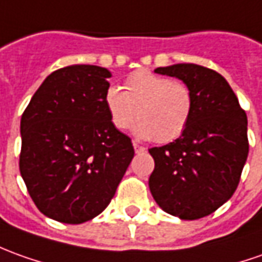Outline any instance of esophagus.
Masks as SVG:
<instances>
[{
    "instance_id": "esophagus-1",
    "label": "esophagus",
    "mask_w": 262,
    "mask_h": 262,
    "mask_svg": "<svg viewBox=\"0 0 262 262\" xmlns=\"http://www.w3.org/2000/svg\"><path fill=\"white\" fill-rule=\"evenodd\" d=\"M133 147H135V152H136V154H140V152H145L146 150L145 146L139 145V143H136V142H133Z\"/></svg>"
}]
</instances>
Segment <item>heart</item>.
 I'll return each instance as SVG.
<instances>
[{"label": "heart", "mask_w": 262, "mask_h": 262, "mask_svg": "<svg viewBox=\"0 0 262 262\" xmlns=\"http://www.w3.org/2000/svg\"><path fill=\"white\" fill-rule=\"evenodd\" d=\"M104 101L117 129H127L138 116L140 122L135 129L138 136L152 138L158 143L179 138L193 108V96L188 84L149 70L132 73L124 81V90L108 87Z\"/></svg>", "instance_id": "1"}]
</instances>
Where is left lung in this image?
Segmentation results:
<instances>
[{"label":"left lung","instance_id":"1","mask_svg":"<svg viewBox=\"0 0 262 262\" xmlns=\"http://www.w3.org/2000/svg\"><path fill=\"white\" fill-rule=\"evenodd\" d=\"M188 84L193 108L186 129L168 145L150 147L149 188L165 212L199 220L228 201L248 156L247 115L220 73L198 64L158 67Z\"/></svg>","mask_w":262,"mask_h":262}]
</instances>
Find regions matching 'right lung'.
<instances>
[{
    "label": "right lung",
    "mask_w": 262,
    "mask_h": 262,
    "mask_svg": "<svg viewBox=\"0 0 262 262\" xmlns=\"http://www.w3.org/2000/svg\"><path fill=\"white\" fill-rule=\"evenodd\" d=\"M110 73L76 64L53 71L21 116L19 172L35 206L64 224L106 209L135 156L106 108Z\"/></svg>",
    "instance_id": "add662e5"
}]
</instances>
